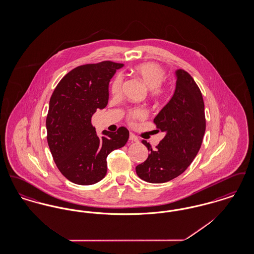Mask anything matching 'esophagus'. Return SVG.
Returning <instances> with one entry per match:
<instances>
[{
  "label": "esophagus",
  "mask_w": 254,
  "mask_h": 254,
  "mask_svg": "<svg viewBox=\"0 0 254 254\" xmlns=\"http://www.w3.org/2000/svg\"><path fill=\"white\" fill-rule=\"evenodd\" d=\"M129 141H131V142H138L139 139H138V137H137L135 134L130 133V134H129Z\"/></svg>",
  "instance_id": "34e87169"
}]
</instances>
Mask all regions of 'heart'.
I'll use <instances>...</instances> for the list:
<instances>
[{
	"label": "heart",
	"instance_id": "1",
	"mask_svg": "<svg viewBox=\"0 0 254 254\" xmlns=\"http://www.w3.org/2000/svg\"><path fill=\"white\" fill-rule=\"evenodd\" d=\"M134 72L136 73L149 87V93L153 98L163 96L164 89L162 84L166 79V72L164 68L155 63H144L138 64L134 67ZM123 83V77L118 75L114 78L111 84V92L117 94L120 92ZM145 115V111L142 109H135L130 113L131 119L141 118Z\"/></svg>",
	"mask_w": 254,
	"mask_h": 254
}]
</instances>
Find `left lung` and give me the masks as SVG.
Listing matches in <instances>:
<instances>
[{"mask_svg":"<svg viewBox=\"0 0 254 254\" xmlns=\"http://www.w3.org/2000/svg\"><path fill=\"white\" fill-rule=\"evenodd\" d=\"M175 75L174 94L153 120L165 137L155 149L142 141L149 154L136 173L148 183H166L181 175L196 157L205 134V105L198 85L183 69Z\"/></svg>","mask_w":254,"mask_h":254,"instance_id":"8db88e82","label":"left lung"}]
</instances>
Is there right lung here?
<instances>
[{
    "mask_svg": "<svg viewBox=\"0 0 254 254\" xmlns=\"http://www.w3.org/2000/svg\"><path fill=\"white\" fill-rule=\"evenodd\" d=\"M124 66L110 61L77 66L54 89L49 101L47 131L49 149L61 173L77 185H93L107 174L109 153L127 144L129 132L98 137L91 117L109 102L110 79Z\"/></svg>",
    "mask_w": 254,
    "mask_h": 254,
    "instance_id": "add662e5",
    "label": "right lung"
}]
</instances>
